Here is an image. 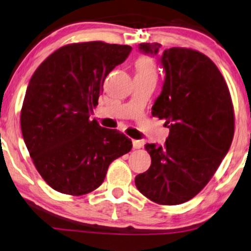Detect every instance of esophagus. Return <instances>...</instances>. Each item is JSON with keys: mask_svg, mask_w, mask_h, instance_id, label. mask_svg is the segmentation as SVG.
<instances>
[{"mask_svg": "<svg viewBox=\"0 0 251 251\" xmlns=\"http://www.w3.org/2000/svg\"><path fill=\"white\" fill-rule=\"evenodd\" d=\"M132 147H134V149H141V148L143 147V142L138 141V140H134L132 141Z\"/></svg>", "mask_w": 251, "mask_h": 251, "instance_id": "obj_1", "label": "esophagus"}]
</instances>
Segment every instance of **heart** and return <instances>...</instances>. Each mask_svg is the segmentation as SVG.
Segmentation results:
<instances>
[{"mask_svg":"<svg viewBox=\"0 0 251 251\" xmlns=\"http://www.w3.org/2000/svg\"><path fill=\"white\" fill-rule=\"evenodd\" d=\"M135 75L156 78V66L149 57H140L135 63Z\"/></svg>","mask_w":251,"mask_h":251,"instance_id":"1","label":"heart"}]
</instances>
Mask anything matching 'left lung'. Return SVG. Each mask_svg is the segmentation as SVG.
Instances as JSON below:
<instances>
[{
  "mask_svg": "<svg viewBox=\"0 0 251 251\" xmlns=\"http://www.w3.org/2000/svg\"><path fill=\"white\" fill-rule=\"evenodd\" d=\"M158 43L138 45L156 57ZM162 92L152 116L170 128L165 144H145L151 157L147 172L136 176L138 191L159 205L186 202L206 186L229 150L234 136V109L229 89L215 64L196 50H164Z\"/></svg>",
  "mask_w": 251,
  "mask_h": 251,
  "instance_id": "1",
  "label": "left lung"
}]
</instances>
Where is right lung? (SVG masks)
<instances>
[{"mask_svg": "<svg viewBox=\"0 0 251 251\" xmlns=\"http://www.w3.org/2000/svg\"><path fill=\"white\" fill-rule=\"evenodd\" d=\"M131 50L103 42L65 45L30 79L22 134L37 171L53 190L71 196L94 191L110 163L131 150L125 134L89 121L104 79Z\"/></svg>", "mask_w": 251, "mask_h": 251, "instance_id": "obj_1", "label": "right lung"}]
</instances>
